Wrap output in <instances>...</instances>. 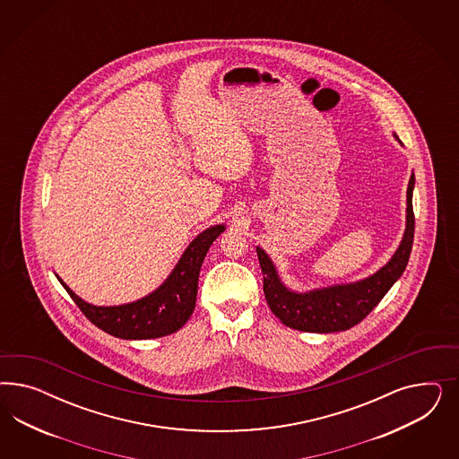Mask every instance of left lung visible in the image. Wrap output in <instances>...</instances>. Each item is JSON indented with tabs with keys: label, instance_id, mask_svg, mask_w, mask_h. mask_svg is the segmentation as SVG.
I'll return each instance as SVG.
<instances>
[{
	"label": "left lung",
	"instance_id": "8db88e82",
	"mask_svg": "<svg viewBox=\"0 0 459 459\" xmlns=\"http://www.w3.org/2000/svg\"><path fill=\"white\" fill-rule=\"evenodd\" d=\"M414 173L411 175L407 186V223L403 242L387 264L374 276L359 282L332 286L316 291L292 292L281 282L276 267L271 263L264 250L257 247L259 264L264 274L265 301L271 311L286 326L309 332V333H333L345 332L359 325L387 294L394 282L403 276L409 263L412 242H414V210H412V190Z\"/></svg>",
	"mask_w": 459,
	"mask_h": 459
}]
</instances>
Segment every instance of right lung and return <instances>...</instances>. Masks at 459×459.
<instances>
[{
  "instance_id": "add662e5",
  "label": "right lung",
  "mask_w": 459,
  "mask_h": 459,
  "mask_svg": "<svg viewBox=\"0 0 459 459\" xmlns=\"http://www.w3.org/2000/svg\"><path fill=\"white\" fill-rule=\"evenodd\" d=\"M223 225L210 227L185 250L169 278L150 296L123 306H92L82 301L58 278L83 316L102 332L125 340H148L178 332L192 316L200 267Z\"/></svg>"
}]
</instances>
